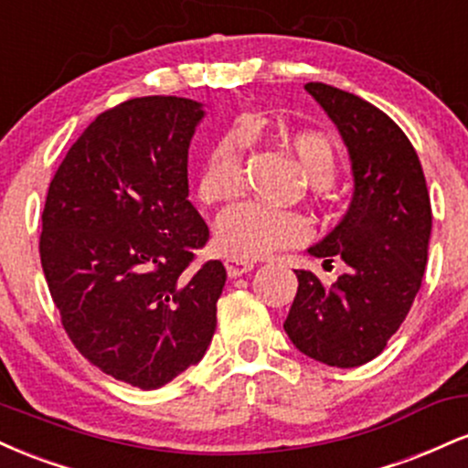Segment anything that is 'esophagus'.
<instances>
[{
    "mask_svg": "<svg viewBox=\"0 0 468 468\" xmlns=\"http://www.w3.org/2000/svg\"><path fill=\"white\" fill-rule=\"evenodd\" d=\"M224 266H227L229 277H241V275H246V272H250L252 268H255V264H252V261L239 260V257H227Z\"/></svg>",
    "mask_w": 468,
    "mask_h": 468,
    "instance_id": "obj_1",
    "label": "esophagus"
}]
</instances>
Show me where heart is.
Segmentation results:
<instances>
[{
  "label": "heart",
  "mask_w": 468,
  "mask_h": 468,
  "mask_svg": "<svg viewBox=\"0 0 468 468\" xmlns=\"http://www.w3.org/2000/svg\"><path fill=\"white\" fill-rule=\"evenodd\" d=\"M252 143V130L238 122L208 149L200 171V197L207 204L238 200L244 191V158ZM290 147L313 185L330 186L336 178V149L316 132H299L290 138ZM218 244L227 255L257 260L286 246L302 244L310 235L308 222L299 213L244 202L218 219Z\"/></svg>",
  "instance_id": "b5f03b06"
}]
</instances>
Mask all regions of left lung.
<instances>
[{"mask_svg":"<svg viewBox=\"0 0 468 468\" xmlns=\"http://www.w3.org/2000/svg\"><path fill=\"white\" fill-rule=\"evenodd\" d=\"M305 90L347 144L354 196L347 213L308 252L346 271L324 283L294 271L297 294L283 330L299 352L332 367H358L385 350L420 290L431 238V200L416 149L361 96L325 83Z\"/></svg>","mask_w":468,"mask_h":468,"instance_id":"left-lung-1","label":"left lung"}]
</instances>
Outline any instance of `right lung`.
<instances>
[{
    "instance_id": "add662e5",
    "label": "right lung",
    "mask_w": 468,
    "mask_h": 468,
    "mask_svg": "<svg viewBox=\"0 0 468 468\" xmlns=\"http://www.w3.org/2000/svg\"><path fill=\"white\" fill-rule=\"evenodd\" d=\"M204 110L143 96L94 118L58 165L39 255L74 347L101 372L158 389L216 332L227 271L196 266L208 227L189 202V144Z\"/></svg>"
}]
</instances>
